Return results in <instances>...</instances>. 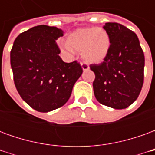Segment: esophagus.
I'll return each instance as SVG.
<instances>
[{"label": "esophagus", "mask_w": 155, "mask_h": 155, "mask_svg": "<svg viewBox=\"0 0 155 155\" xmlns=\"http://www.w3.org/2000/svg\"><path fill=\"white\" fill-rule=\"evenodd\" d=\"M81 67H82V69H83V71H88L89 69H90V67H89V65H87V64H84V63H81Z\"/></svg>", "instance_id": "34e87169"}]
</instances>
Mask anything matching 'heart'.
Masks as SVG:
<instances>
[{"mask_svg":"<svg viewBox=\"0 0 155 155\" xmlns=\"http://www.w3.org/2000/svg\"><path fill=\"white\" fill-rule=\"evenodd\" d=\"M110 40L106 31L95 27L78 28L71 32L65 39L64 51L70 53L81 51L86 63L99 64L107 57Z\"/></svg>","mask_w":155,"mask_h":155,"instance_id":"heart-1","label":"heart"}]
</instances>
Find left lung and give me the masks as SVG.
<instances>
[{
  "mask_svg": "<svg viewBox=\"0 0 155 155\" xmlns=\"http://www.w3.org/2000/svg\"><path fill=\"white\" fill-rule=\"evenodd\" d=\"M110 40L107 57L91 64L94 96L101 104L122 110L136 101L143 83L144 55L136 34L119 23H105Z\"/></svg>",
  "mask_w": 155,
  "mask_h": 155,
  "instance_id": "obj_1",
  "label": "left lung"
}]
</instances>
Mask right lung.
Instances as JSON below:
<instances>
[{"mask_svg":"<svg viewBox=\"0 0 155 155\" xmlns=\"http://www.w3.org/2000/svg\"><path fill=\"white\" fill-rule=\"evenodd\" d=\"M64 31L41 25L16 37L11 51L14 82L25 103L39 112L63 106L83 73L77 61L65 63L55 43Z\"/></svg>","mask_w":155,"mask_h":155,"instance_id":"right-lung-1","label":"right lung"}]
</instances>
